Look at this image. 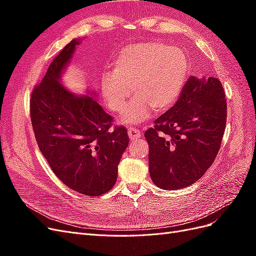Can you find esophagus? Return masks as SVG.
I'll use <instances>...</instances> for the list:
<instances>
[{
	"label": "esophagus",
	"mask_w": 256,
	"mask_h": 256,
	"mask_svg": "<svg viewBox=\"0 0 256 256\" xmlns=\"http://www.w3.org/2000/svg\"><path fill=\"white\" fill-rule=\"evenodd\" d=\"M128 134H129V138L130 140H134V138H138L141 136V131L136 129V128H134V127H130L128 129Z\"/></svg>",
	"instance_id": "1"
}]
</instances>
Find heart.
<instances>
[{
  "mask_svg": "<svg viewBox=\"0 0 256 256\" xmlns=\"http://www.w3.org/2000/svg\"><path fill=\"white\" fill-rule=\"evenodd\" d=\"M113 72L102 76L104 102L115 113L126 109L130 90L136 97L122 122L138 124L150 118L152 109L164 112L180 96L188 76V60L178 48L158 42L126 46L112 63Z\"/></svg>",
  "mask_w": 256,
  "mask_h": 256,
  "instance_id": "obj_1",
  "label": "heart"
}]
</instances>
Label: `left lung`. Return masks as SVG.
Here are the masks:
<instances>
[{"label":"left lung","mask_w":256,"mask_h":256,"mask_svg":"<svg viewBox=\"0 0 256 256\" xmlns=\"http://www.w3.org/2000/svg\"><path fill=\"white\" fill-rule=\"evenodd\" d=\"M226 114V92L218 79L189 78L175 106L144 134L154 184L175 190L198 180L219 152Z\"/></svg>","instance_id":"left-lung-1"}]
</instances>
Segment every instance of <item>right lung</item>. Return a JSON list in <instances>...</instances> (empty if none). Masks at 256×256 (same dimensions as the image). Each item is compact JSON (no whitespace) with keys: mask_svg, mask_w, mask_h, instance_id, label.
Here are the masks:
<instances>
[{"mask_svg":"<svg viewBox=\"0 0 256 256\" xmlns=\"http://www.w3.org/2000/svg\"><path fill=\"white\" fill-rule=\"evenodd\" d=\"M78 40L54 58L44 79L32 90L30 122L46 160L67 187L88 196L110 191L129 136L124 126L96 100L76 97L62 86V70L72 58Z\"/></svg>","mask_w":256,"mask_h":256,"instance_id":"right-lung-1","label":"right lung"}]
</instances>
